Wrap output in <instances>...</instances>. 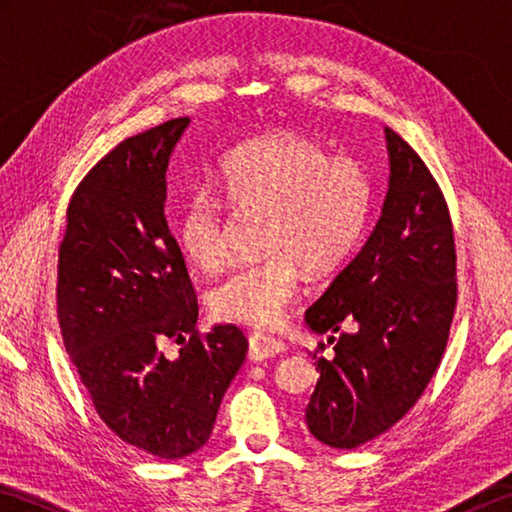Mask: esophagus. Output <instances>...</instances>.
I'll list each match as a JSON object with an SVG mask.
<instances>
[{
  "label": "esophagus",
  "instance_id": "esophagus-1",
  "mask_svg": "<svg viewBox=\"0 0 512 512\" xmlns=\"http://www.w3.org/2000/svg\"><path fill=\"white\" fill-rule=\"evenodd\" d=\"M284 352V343L280 339H275L271 334H253L248 343V359L250 361H264L271 359L275 354Z\"/></svg>",
  "mask_w": 512,
  "mask_h": 512
}]
</instances>
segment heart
<instances>
[{"instance_id": "heart-1", "label": "heart", "mask_w": 512, "mask_h": 512, "mask_svg": "<svg viewBox=\"0 0 512 512\" xmlns=\"http://www.w3.org/2000/svg\"><path fill=\"white\" fill-rule=\"evenodd\" d=\"M210 192L189 196L176 219V239L201 271L228 257L230 214L257 219L262 257L225 273L207 305L219 320L271 327L298 293L302 266L311 275L339 268L361 244L370 219L372 183L363 164L332 155L314 137L275 131L253 137L219 162Z\"/></svg>"}]
</instances>
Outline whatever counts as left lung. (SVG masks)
Segmentation results:
<instances>
[{
	"mask_svg": "<svg viewBox=\"0 0 512 512\" xmlns=\"http://www.w3.org/2000/svg\"><path fill=\"white\" fill-rule=\"evenodd\" d=\"M381 216L357 257L307 309L334 359L305 409L311 436L354 449L400 422L436 375L456 309V246L445 196L409 142L386 128Z\"/></svg>",
	"mask_w": 512,
	"mask_h": 512,
	"instance_id": "left-lung-1",
	"label": "left lung"
}]
</instances>
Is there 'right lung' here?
I'll list each match as a JSON object with an SVG mask.
<instances>
[{
    "label": "right lung",
    "instance_id": "obj_1",
    "mask_svg": "<svg viewBox=\"0 0 512 512\" xmlns=\"http://www.w3.org/2000/svg\"><path fill=\"white\" fill-rule=\"evenodd\" d=\"M187 126L164 121L94 164L58 248V325L94 411L126 445L167 461L207 443L248 352L235 325L196 329L198 300L164 216L169 158ZM164 338L184 343L178 360L163 357Z\"/></svg>",
    "mask_w": 512,
    "mask_h": 512
}]
</instances>
